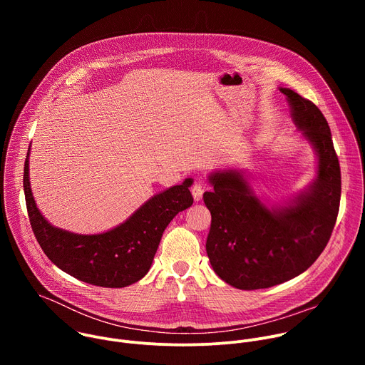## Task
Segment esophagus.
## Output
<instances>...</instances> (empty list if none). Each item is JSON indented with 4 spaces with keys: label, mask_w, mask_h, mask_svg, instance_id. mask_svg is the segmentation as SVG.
Wrapping results in <instances>:
<instances>
[{
    "label": "esophagus",
    "mask_w": 365,
    "mask_h": 365,
    "mask_svg": "<svg viewBox=\"0 0 365 365\" xmlns=\"http://www.w3.org/2000/svg\"><path fill=\"white\" fill-rule=\"evenodd\" d=\"M192 195H193V199L197 202L202 199V195H203V183L202 180H196L192 186Z\"/></svg>",
    "instance_id": "obj_1"
}]
</instances>
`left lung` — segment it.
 Segmentation results:
<instances>
[{
  "instance_id": "1",
  "label": "left lung",
  "mask_w": 365,
  "mask_h": 365,
  "mask_svg": "<svg viewBox=\"0 0 365 365\" xmlns=\"http://www.w3.org/2000/svg\"><path fill=\"white\" fill-rule=\"evenodd\" d=\"M292 117L318 154V176L294 203L269 210L254 195L241 172L210 176L211 192L203 202L211 211L206 252L215 273L241 290L284 283L317 262L336 222L341 169L331 130L314 102L289 88Z\"/></svg>"
}]
</instances>
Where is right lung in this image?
Wrapping results in <instances>:
<instances>
[{"instance_id":"1","label":"right lung","mask_w":365,"mask_h":365,"mask_svg":"<svg viewBox=\"0 0 365 365\" xmlns=\"http://www.w3.org/2000/svg\"><path fill=\"white\" fill-rule=\"evenodd\" d=\"M190 185L192 179H186L154 195L111 231L81 235L53 227L40 214L29 180V153L23 176L29 220L44 254L65 273L101 287H125L147 274L163 231L193 203Z\"/></svg>"}]
</instances>
